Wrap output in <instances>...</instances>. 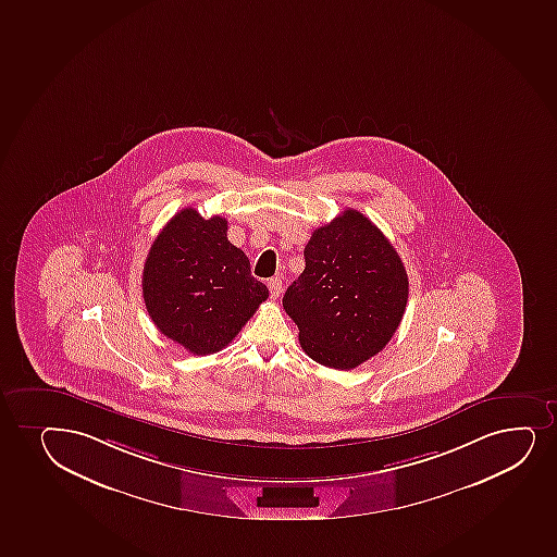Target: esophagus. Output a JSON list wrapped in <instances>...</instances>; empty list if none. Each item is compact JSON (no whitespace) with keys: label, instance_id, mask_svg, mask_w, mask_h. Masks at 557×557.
<instances>
[{"label":"esophagus","instance_id":"obj_1","mask_svg":"<svg viewBox=\"0 0 557 557\" xmlns=\"http://www.w3.org/2000/svg\"><path fill=\"white\" fill-rule=\"evenodd\" d=\"M269 294H271V299H276L282 292V278L281 276H275V278H269L268 281Z\"/></svg>","mask_w":557,"mask_h":557}]
</instances>
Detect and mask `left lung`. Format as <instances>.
<instances>
[{
	"label": "left lung",
	"instance_id": "1",
	"mask_svg": "<svg viewBox=\"0 0 557 557\" xmlns=\"http://www.w3.org/2000/svg\"><path fill=\"white\" fill-rule=\"evenodd\" d=\"M305 262L282 307L299 329L308 357L352 370L383 351L409 301V276L383 232L347 208L312 232Z\"/></svg>",
	"mask_w": 557,
	"mask_h": 557
}]
</instances>
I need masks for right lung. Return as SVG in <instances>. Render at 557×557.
I'll return each mask as SVG.
<instances>
[{
    "label": "right lung",
    "mask_w": 557,
    "mask_h": 557,
    "mask_svg": "<svg viewBox=\"0 0 557 557\" xmlns=\"http://www.w3.org/2000/svg\"><path fill=\"white\" fill-rule=\"evenodd\" d=\"M226 219L184 208L163 226L143 268V299L161 334L193 355L228 346L269 297Z\"/></svg>",
    "instance_id": "obj_1"
}]
</instances>
